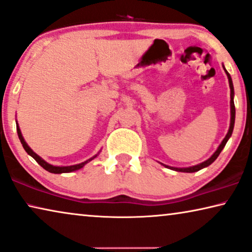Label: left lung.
I'll return each mask as SVG.
<instances>
[{"label":"left lung","instance_id":"left-lung-1","mask_svg":"<svg viewBox=\"0 0 252 252\" xmlns=\"http://www.w3.org/2000/svg\"><path fill=\"white\" fill-rule=\"evenodd\" d=\"M223 67H224V65H223ZM224 70L226 72V75H227L228 83H229V89H231V124H229L228 132H227V134H226L225 138H224L223 141H221V143L220 144V147H218L217 150L215 151L214 155L211 156L209 159L206 160V161L199 163V165H195V166H192V167H188V168H176V167H170V166H167V165H163V163H161V165L167 167V168L176 170V171H182V173H194V171H198L200 169L205 168V167H208L209 165H211V163H213L215 160L217 159V157L220 156V153L224 149L225 144L227 143L228 138L231 137V135L233 133V128H234V122H235V105H234V100H233V97H234V87H233V82H232L231 76H229V74H228L227 70H226L225 68H224Z\"/></svg>","mask_w":252,"mask_h":252}]
</instances>
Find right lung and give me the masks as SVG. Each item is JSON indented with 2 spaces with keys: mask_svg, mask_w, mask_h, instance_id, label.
I'll list each match as a JSON object with an SVG mask.
<instances>
[{
  "mask_svg": "<svg viewBox=\"0 0 252 252\" xmlns=\"http://www.w3.org/2000/svg\"><path fill=\"white\" fill-rule=\"evenodd\" d=\"M17 133H18V136H19V140H20V142H21V144H23V147H24V149H25V151H26L29 156L31 157H32V158H34L36 161H37V163L38 165H41L43 168H44L45 170H47V171H50V173H53V174H61V173H70V171H74V170H78V169H81V168H83L84 166L86 165L87 162L89 161H91V160H93L94 158H95V157L97 156V155H95L93 157V158H91V159H89V160H86V161H84V162H82V163H77V165H72V166H63V167H60V166H53V165H50V163H47L45 160H43L41 157H39L38 155H36V153L32 150L31 148L28 147V144L26 143V142H25V140H24V137H23V134H21V130H20V128H19V126H18V124H17Z\"/></svg>",
  "mask_w": 252,
  "mask_h": 252,
  "instance_id": "add662e5",
  "label": "right lung"
}]
</instances>
